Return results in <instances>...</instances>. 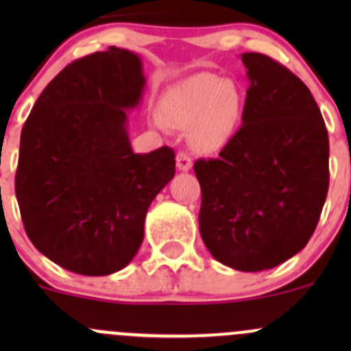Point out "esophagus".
I'll return each mask as SVG.
<instances>
[{"label": "esophagus", "mask_w": 351, "mask_h": 351, "mask_svg": "<svg viewBox=\"0 0 351 351\" xmlns=\"http://www.w3.org/2000/svg\"><path fill=\"white\" fill-rule=\"evenodd\" d=\"M192 158L186 153L176 154V166H178L180 171H190V169H192Z\"/></svg>", "instance_id": "obj_1"}]
</instances>
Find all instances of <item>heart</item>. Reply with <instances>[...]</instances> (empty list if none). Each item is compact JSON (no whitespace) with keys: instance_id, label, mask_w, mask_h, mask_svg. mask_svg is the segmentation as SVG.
<instances>
[{"instance_id":"b5f03b06","label":"heart","mask_w":351,"mask_h":351,"mask_svg":"<svg viewBox=\"0 0 351 351\" xmlns=\"http://www.w3.org/2000/svg\"><path fill=\"white\" fill-rule=\"evenodd\" d=\"M244 95L232 81L202 73L175 84L159 104L165 125L189 129L197 149L212 153L229 143L241 123Z\"/></svg>"}]
</instances>
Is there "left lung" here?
Wrapping results in <instances>:
<instances>
[{"mask_svg": "<svg viewBox=\"0 0 351 351\" xmlns=\"http://www.w3.org/2000/svg\"><path fill=\"white\" fill-rule=\"evenodd\" d=\"M243 125L215 159L193 165L198 226L212 256L261 271L299 253L326 202L329 141L309 88L280 62L244 52Z\"/></svg>", "mask_w": 351, "mask_h": 351, "instance_id": "obj_1", "label": "left lung"}]
</instances>
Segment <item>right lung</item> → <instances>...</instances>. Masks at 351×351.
Segmentation results:
<instances>
[{
  "label": "right lung",
  "instance_id": "1",
  "mask_svg": "<svg viewBox=\"0 0 351 351\" xmlns=\"http://www.w3.org/2000/svg\"><path fill=\"white\" fill-rule=\"evenodd\" d=\"M144 86L136 52H95L45 86L22 129L15 192L25 231L74 274L127 267L151 202L175 176V151L136 154L130 146L127 110L141 104Z\"/></svg>",
  "mask_w": 351,
  "mask_h": 351
}]
</instances>
